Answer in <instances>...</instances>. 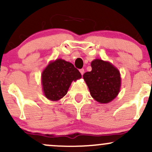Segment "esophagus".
I'll use <instances>...</instances> for the list:
<instances>
[{"instance_id": "34e87169", "label": "esophagus", "mask_w": 152, "mask_h": 152, "mask_svg": "<svg viewBox=\"0 0 152 152\" xmlns=\"http://www.w3.org/2000/svg\"><path fill=\"white\" fill-rule=\"evenodd\" d=\"M79 71H80V73H81V75H83V74H84V69H80Z\"/></svg>"}]
</instances>
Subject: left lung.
Instances as JSON below:
<instances>
[{"label":"left lung","instance_id":"left-lung-1","mask_svg":"<svg viewBox=\"0 0 152 152\" xmlns=\"http://www.w3.org/2000/svg\"><path fill=\"white\" fill-rule=\"evenodd\" d=\"M92 70L83 74L91 96L99 103H109L118 95L121 86L119 71L109 62L96 59Z\"/></svg>","mask_w":152,"mask_h":152}]
</instances>
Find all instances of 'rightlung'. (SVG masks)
I'll use <instances>...</instances> for the list:
<instances>
[{
  "label": "right lung",
  "mask_w": 152,
  "mask_h": 152,
  "mask_svg": "<svg viewBox=\"0 0 152 152\" xmlns=\"http://www.w3.org/2000/svg\"><path fill=\"white\" fill-rule=\"evenodd\" d=\"M41 76L46 98L58 101L67 94L71 82L81 78V74L71 63L57 59L48 64Z\"/></svg>",
  "instance_id": "right-lung-1"
}]
</instances>
